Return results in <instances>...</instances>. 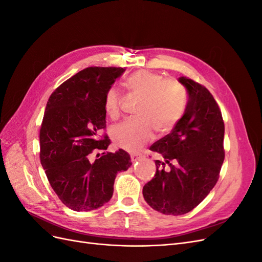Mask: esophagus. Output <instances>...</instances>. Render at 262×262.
I'll list each match as a JSON object with an SVG mask.
<instances>
[{
    "instance_id": "obj_1",
    "label": "esophagus",
    "mask_w": 262,
    "mask_h": 262,
    "mask_svg": "<svg viewBox=\"0 0 262 262\" xmlns=\"http://www.w3.org/2000/svg\"><path fill=\"white\" fill-rule=\"evenodd\" d=\"M130 157H131V161H132V162H136L137 160H139V158L142 157V156H141V155H138V154H131Z\"/></svg>"
}]
</instances>
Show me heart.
Here are the masks:
<instances>
[{
    "label": "heart",
    "mask_w": 262,
    "mask_h": 262,
    "mask_svg": "<svg viewBox=\"0 0 262 262\" xmlns=\"http://www.w3.org/2000/svg\"><path fill=\"white\" fill-rule=\"evenodd\" d=\"M126 86L134 96L141 98L136 110L139 118L115 125L110 136L117 146L136 152L153 140L154 128L160 134L175 128L185 113L187 94L178 81L145 70L131 74ZM104 108L113 120L120 117L121 96L116 87L107 90Z\"/></svg>",
    "instance_id": "heart-1"
}]
</instances>
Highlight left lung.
<instances>
[{"mask_svg":"<svg viewBox=\"0 0 262 262\" xmlns=\"http://www.w3.org/2000/svg\"><path fill=\"white\" fill-rule=\"evenodd\" d=\"M179 82L189 95L185 114L149 147L163 161H155V176L143 187L149 207L167 215L186 214L202 202L216 185L225 157V126L217 102L191 78L181 76Z\"/></svg>","mask_w":262,"mask_h":262,"instance_id":"left-lung-1","label":"left lung"}]
</instances>
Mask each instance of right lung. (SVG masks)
<instances>
[{
  "mask_svg": "<svg viewBox=\"0 0 262 262\" xmlns=\"http://www.w3.org/2000/svg\"><path fill=\"white\" fill-rule=\"evenodd\" d=\"M122 68L91 67L63 82L49 97L40 126V162L53 191L77 212L92 211L112 199L118 171L131 166L123 149L105 152L104 97ZM103 155L91 161L92 152Z\"/></svg>",
  "mask_w": 262,
  "mask_h": 262,
  "instance_id": "obj_1",
  "label": "right lung"
}]
</instances>
